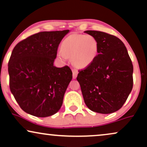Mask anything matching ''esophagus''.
Masks as SVG:
<instances>
[{
    "mask_svg": "<svg viewBox=\"0 0 147 147\" xmlns=\"http://www.w3.org/2000/svg\"><path fill=\"white\" fill-rule=\"evenodd\" d=\"M72 71H73V78H74V79H76V78H77V76L78 74V71L75 69H72Z\"/></svg>",
    "mask_w": 147,
    "mask_h": 147,
    "instance_id": "1",
    "label": "esophagus"
}]
</instances>
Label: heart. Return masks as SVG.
Masks as SVG:
<instances>
[{
	"instance_id": "1",
	"label": "heart",
	"mask_w": 147,
	"mask_h": 147,
	"mask_svg": "<svg viewBox=\"0 0 147 147\" xmlns=\"http://www.w3.org/2000/svg\"><path fill=\"white\" fill-rule=\"evenodd\" d=\"M99 50L97 39L90 35L74 33L65 38L57 55L61 61H67L71 57L73 63L78 67H86L93 63Z\"/></svg>"
}]
</instances>
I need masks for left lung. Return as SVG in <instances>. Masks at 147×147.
Wrapping results in <instances>:
<instances>
[{"label": "left lung", "mask_w": 147, "mask_h": 147, "mask_svg": "<svg viewBox=\"0 0 147 147\" xmlns=\"http://www.w3.org/2000/svg\"><path fill=\"white\" fill-rule=\"evenodd\" d=\"M84 33L94 36L99 43L95 60L77 77L84 102L93 112L113 113L122 108L132 91V61L118 37L97 31Z\"/></svg>", "instance_id": "obj_1"}]
</instances>
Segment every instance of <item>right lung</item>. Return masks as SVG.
Listing matches in <instances>:
<instances>
[{
  "label": "right lung",
  "mask_w": 147,
  "mask_h": 147,
  "mask_svg": "<svg viewBox=\"0 0 147 147\" xmlns=\"http://www.w3.org/2000/svg\"><path fill=\"white\" fill-rule=\"evenodd\" d=\"M69 30L43 31L19 42L10 57V89L21 109L37 117L53 115L61 108L72 79L68 66L53 65L58 46Z\"/></svg>",
  "instance_id": "add662e5"
}]
</instances>
